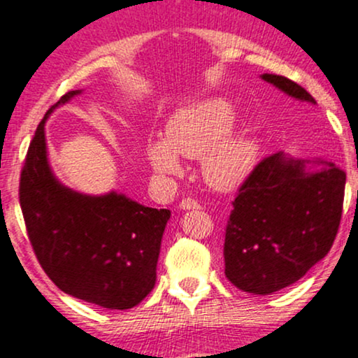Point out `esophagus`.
I'll return each instance as SVG.
<instances>
[{"label": "esophagus", "mask_w": 358, "mask_h": 358, "mask_svg": "<svg viewBox=\"0 0 358 358\" xmlns=\"http://www.w3.org/2000/svg\"><path fill=\"white\" fill-rule=\"evenodd\" d=\"M180 208H182V210H196V208H200V203H198L196 200H193V198H183V200L180 201Z\"/></svg>", "instance_id": "esophagus-1"}]
</instances>
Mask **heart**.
Segmentation results:
<instances>
[{
    "instance_id": "1",
    "label": "heart",
    "mask_w": 358,
    "mask_h": 358,
    "mask_svg": "<svg viewBox=\"0 0 358 358\" xmlns=\"http://www.w3.org/2000/svg\"><path fill=\"white\" fill-rule=\"evenodd\" d=\"M235 108L225 98L192 103L178 110L166 124V138L155 136L146 157L157 173L176 176L183 171L182 157L201 158L205 182L217 190H234L252 173L258 146L252 136L230 131Z\"/></svg>"
}]
</instances>
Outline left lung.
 Masks as SVG:
<instances>
[{
  "label": "left lung",
  "instance_id": "1",
  "mask_svg": "<svg viewBox=\"0 0 358 358\" xmlns=\"http://www.w3.org/2000/svg\"><path fill=\"white\" fill-rule=\"evenodd\" d=\"M262 80L317 105L285 76L265 73ZM345 178L331 162L295 160L283 152L264 158L234 200L223 247L227 278L253 295H270L302 278L334 245Z\"/></svg>",
  "mask_w": 358,
  "mask_h": 358
}]
</instances>
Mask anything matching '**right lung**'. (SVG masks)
<instances>
[{
	"mask_svg": "<svg viewBox=\"0 0 358 358\" xmlns=\"http://www.w3.org/2000/svg\"><path fill=\"white\" fill-rule=\"evenodd\" d=\"M80 93L68 92L38 124L21 171V212L34 255L59 290L101 308H133L157 282L162 236L171 213L123 193L85 195L56 178L45 123Z\"/></svg>",
	"mask_w": 358,
	"mask_h": 358,
	"instance_id": "obj_1",
	"label": "right lung"
}]
</instances>
